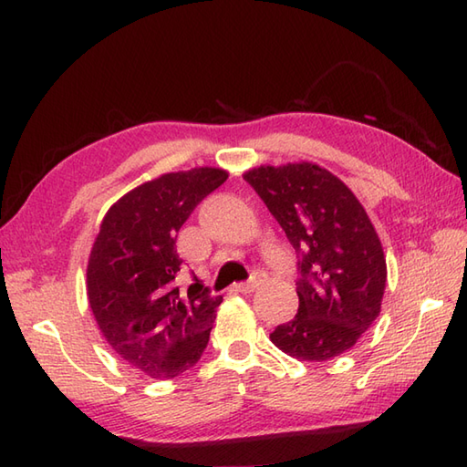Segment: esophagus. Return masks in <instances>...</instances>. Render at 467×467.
<instances>
[{
    "mask_svg": "<svg viewBox=\"0 0 467 467\" xmlns=\"http://www.w3.org/2000/svg\"><path fill=\"white\" fill-rule=\"evenodd\" d=\"M265 278H266V275L265 273H260V270H256V273L248 278V280H244V283H238V285H234V288L238 290V292H254L256 288H258V285H263L265 283Z\"/></svg>",
    "mask_w": 467,
    "mask_h": 467,
    "instance_id": "esophagus-1",
    "label": "esophagus"
}]
</instances>
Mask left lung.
<instances>
[{
	"label": "left lung",
	"instance_id": "left-lung-1",
	"mask_svg": "<svg viewBox=\"0 0 467 467\" xmlns=\"http://www.w3.org/2000/svg\"><path fill=\"white\" fill-rule=\"evenodd\" d=\"M251 184L296 251L298 312L270 334L298 360L350 350L380 314L386 258L364 207L312 162L248 171Z\"/></svg>",
	"mask_w": 467,
	"mask_h": 467
}]
</instances>
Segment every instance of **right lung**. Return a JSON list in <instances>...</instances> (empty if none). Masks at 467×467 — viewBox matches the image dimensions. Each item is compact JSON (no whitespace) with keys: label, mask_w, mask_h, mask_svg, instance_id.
<instances>
[{"label":"right lung","mask_w":467,"mask_h":467,"mask_svg":"<svg viewBox=\"0 0 467 467\" xmlns=\"http://www.w3.org/2000/svg\"><path fill=\"white\" fill-rule=\"evenodd\" d=\"M226 177L202 167L140 184L113 204L95 238L87 266L93 317L119 358L157 380L189 370L209 344L223 298L194 273L179 290L177 233Z\"/></svg>","instance_id":"add662e5"}]
</instances>
